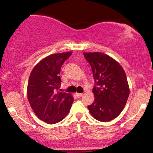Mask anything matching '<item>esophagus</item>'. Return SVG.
I'll return each instance as SVG.
<instances>
[{
	"instance_id": "1",
	"label": "esophagus",
	"mask_w": 153,
	"mask_h": 153,
	"mask_svg": "<svg viewBox=\"0 0 153 153\" xmlns=\"http://www.w3.org/2000/svg\"><path fill=\"white\" fill-rule=\"evenodd\" d=\"M76 95L77 97H81L83 95V93H76Z\"/></svg>"
}]
</instances>
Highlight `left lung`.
<instances>
[{
  "label": "left lung",
  "mask_w": 153,
  "mask_h": 153,
  "mask_svg": "<svg viewBox=\"0 0 153 153\" xmlns=\"http://www.w3.org/2000/svg\"><path fill=\"white\" fill-rule=\"evenodd\" d=\"M91 65L95 86V100L88 106L96 120L108 122L118 117L124 108L129 95L126 74L119 62L100 52L83 53Z\"/></svg>",
  "instance_id": "8db88e82"
}]
</instances>
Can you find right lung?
<instances>
[{"mask_svg":"<svg viewBox=\"0 0 153 153\" xmlns=\"http://www.w3.org/2000/svg\"><path fill=\"white\" fill-rule=\"evenodd\" d=\"M72 52L54 53L41 60L29 76L27 95L35 115L47 124H55L70 112L74 98L58 91L62 65Z\"/></svg>","mask_w":153,"mask_h":153,"instance_id":"add662e5","label":"right lung"}]
</instances>
